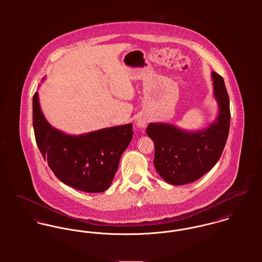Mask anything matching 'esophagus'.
<instances>
[{"mask_svg": "<svg viewBox=\"0 0 262 262\" xmlns=\"http://www.w3.org/2000/svg\"><path fill=\"white\" fill-rule=\"evenodd\" d=\"M147 123H148V119L145 117H139L136 121V125L138 127H145L147 125Z\"/></svg>", "mask_w": 262, "mask_h": 262, "instance_id": "obj_1", "label": "esophagus"}]
</instances>
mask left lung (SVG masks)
Returning <instances> with one entry per match:
<instances>
[{"label": "left lung", "instance_id": "8db88e82", "mask_svg": "<svg viewBox=\"0 0 262 262\" xmlns=\"http://www.w3.org/2000/svg\"><path fill=\"white\" fill-rule=\"evenodd\" d=\"M218 116L205 129L183 130L168 123H150L146 133L154 142V166L168 184L184 186L195 182L220 159L230 128V102L224 79L212 72Z\"/></svg>", "mask_w": 262, "mask_h": 262}]
</instances>
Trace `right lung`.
Instances as JSON below:
<instances>
[{"instance_id": "obj_1", "label": "right lung", "mask_w": 262, "mask_h": 262, "mask_svg": "<svg viewBox=\"0 0 262 262\" xmlns=\"http://www.w3.org/2000/svg\"><path fill=\"white\" fill-rule=\"evenodd\" d=\"M132 126L129 123L79 135L67 134L50 125L41 111L37 92L33 96L38 148L56 178L78 190L102 192L111 186L120 158L132 140Z\"/></svg>"}]
</instances>
